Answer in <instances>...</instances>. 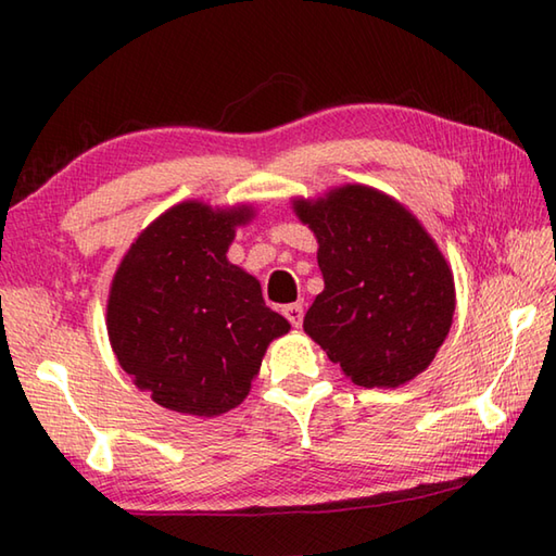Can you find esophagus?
Returning a JSON list of instances; mask_svg holds the SVG:
<instances>
[{
    "mask_svg": "<svg viewBox=\"0 0 556 556\" xmlns=\"http://www.w3.org/2000/svg\"><path fill=\"white\" fill-rule=\"evenodd\" d=\"M281 313H285V317L293 327H301V323H303V305L301 303H289V305H285V311Z\"/></svg>",
    "mask_w": 556,
    "mask_h": 556,
    "instance_id": "esophagus-1",
    "label": "esophagus"
}]
</instances>
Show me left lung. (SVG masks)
Wrapping results in <instances>:
<instances>
[{"label":"left lung","instance_id":"8db88e82","mask_svg":"<svg viewBox=\"0 0 556 556\" xmlns=\"http://www.w3.org/2000/svg\"><path fill=\"white\" fill-rule=\"evenodd\" d=\"M325 291L303 329L358 387H399L432 363L454 317V277L420 222L368 186L296 200Z\"/></svg>","mask_w":556,"mask_h":556}]
</instances>
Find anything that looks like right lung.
<instances>
[{
    "label": "right lung",
    "mask_w": 556,
    "mask_h": 556,
    "mask_svg": "<svg viewBox=\"0 0 556 556\" xmlns=\"http://www.w3.org/2000/svg\"><path fill=\"white\" fill-rule=\"evenodd\" d=\"M251 210L181 203L128 248L116 269L108 332L122 368L155 404L219 416L248 396L271 339L291 325L260 281L227 260Z\"/></svg>",
    "instance_id": "right-lung-1"
}]
</instances>
